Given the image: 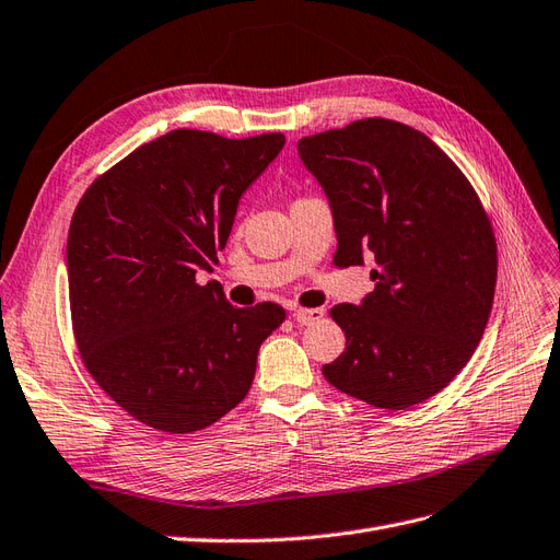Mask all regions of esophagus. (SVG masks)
Wrapping results in <instances>:
<instances>
[{
  "label": "esophagus",
  "instance_id": "obj_1",
  "mask_svg": "<svg viewBox=\"0 0 560 560\" xmlns=\"http://www.w3.org/2000/svg\"><path fill=\"white\" fill-rule=\"evenodd\" d=\"M292 317H294V322H299V325H313V322L325 317V311L322 308H296Z\"/></svg>",
  "mask_w": 560,
  "mask_h": 560
}]
</instances>
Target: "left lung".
Wrapping results in <instances>:
<instances>
[{
    "instance_id": "left-lung-1",
    "label": "left lung",
    "mask_w": 560,
    "mask_h": 560,
    "mask_svg": "<svg viewBox=\"0 0 560 560\" xmlns=\"http://www.w3.org/2000/svg\"><path fill=\"white\" fill-rule=\"evenodd\" d=\"M334 212L336 268L376 261L360 306L338 303L341 393L389 411L434 397L477 350L493 308L498 243L471 182L428 135L362 118L299 140Z\"/></svg>"
}]
</instances>
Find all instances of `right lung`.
I'll use <instances>...</instances> for the list:
<instances>
[{"label": "right lung", "mask_w": 560, "mask_h": 560, "mask_svg": "<svg viewBox=\"0 0 560 560\" xmlns=\"http://www.w3.org/2000/svg\"><path fill=\"white\" fill-rule=\"evenodd\" d=\"M282 132L229 140L177 128L83 191L67 235L72 331L93 381L144 425L191 434L249 393L259 346L287 313L235 308L198 268L226 247L241 194Z\"/></svg>", "instance_id": "right-lung-1"}]
</instances>
